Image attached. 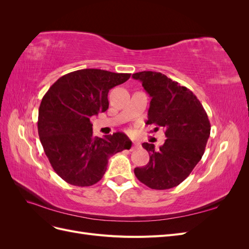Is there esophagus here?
Wrapping results in <instances>:
<instances>
[{"label":"esophagus","instance_id":"1","mask_svg":"<svg viewBox=\"0 0 249 249\" xmlns=\"http://www.w3.org/2000/svg\"><path fill=\"white\" fill-rule=\"evenodd\" d=\"M140 146V142L138 141H133L132 143V148H136V147H139Z\"/></svg>","mask_w":249,"mask_h":249}]
</instances>
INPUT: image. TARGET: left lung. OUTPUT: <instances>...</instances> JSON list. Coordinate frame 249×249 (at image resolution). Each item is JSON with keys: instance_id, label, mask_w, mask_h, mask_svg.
Here are the masks:
<instances>
[{"instance_id": "left-lung-1", "label": "left lung", "mask_w": 249, "mask_h": 249, "mask_svg": "<svg viewBox=\"0 0 249 249\" xmlns=\"http://www.w3.org/2000/svg\"><path fill=\"white\" fill-rule=\"evenodd\" d=\"M133 78L152 97L146 124H155L156 131L163 127L167 137L159 149L142 143L149 162L134 173L152 189H170L188 178L205 153L211 132L207 112L191 90L161 72L140 71Z\"/></svg>"}]
</instances>
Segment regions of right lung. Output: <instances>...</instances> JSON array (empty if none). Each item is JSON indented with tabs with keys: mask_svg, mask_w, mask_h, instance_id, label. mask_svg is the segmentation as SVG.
Instances as JSON below:
<instances>
[{
	"mask_svg": "<svg viewBox=\"0 0 249 249\" xmlns=\"http://www.w3.org/2000/svg\"><path fill=\"white\" fill-rule=\"evenodd\" d=\"M131 73L86 69L64 74L43 95L38 135L53 169L66 183L87 187L104 177L111 156L130 149L122 132L94 137L90 117L109 107L108 92Z\"/></svg>",
	"mask_w": 249,
	"mask_h": 249,
	"instance_id": "right-lung-1",
	"label": "right lung"
}]
</instances>
